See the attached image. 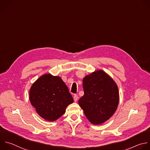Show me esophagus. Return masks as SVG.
Returning <instances> with one entry per match:
<instances>
[{"label":"esophagus","mask_w":150,"mask_h":150,"mask_svg":"<svg viewBox=\"0 0 150 150\" xmlns=\"http://www.w3.org/2000/svg\"><path fill=\"white\" fill-rule=\"evenodd\" d=\"M78 96L76 95H75L74 96V100L75 102H76L78 101Z\"/></svg>","instance_id":"esophagus-1"}]
</instances>
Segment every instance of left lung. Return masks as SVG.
Returning <instances> with one entry per match:
<instances>
[{
	"label": "left lung",
	"mask_w": 150,
	"mask_h": 150,
	"mask_svg": "<svg viewBox=\"0 0 150 150\" xmlns=\"http://www.w3.org/2000/svg\"><path fill=\"white\" fill-rule=\"evenodd\" d=\"M84 95L78 103L94 125L105 122L115 113L119 103L118 86L104 71L98 70L83 79Z\"/></svg>",
	"instance_id": "obj_1"
}]
</instances>
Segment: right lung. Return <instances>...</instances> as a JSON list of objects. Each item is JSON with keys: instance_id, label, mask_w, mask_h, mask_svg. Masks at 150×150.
<instances>
[{"instance_id": "1", "label": "right lung", "mask_w": 150, "mask_h": 150, "mask_svg": "<svg viewBox=\"0 0 150 150\" xmlns=\"http://www.w3.org/2000/svg\"><path fill=\"white\" fill-rule=\"evenodd\" d=\"M29 99L37 113L48 121H54L65 112L74 99L59 76L44 74L32 85Z\"/></svg>"}]
</instances>
